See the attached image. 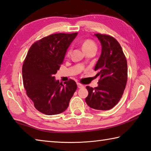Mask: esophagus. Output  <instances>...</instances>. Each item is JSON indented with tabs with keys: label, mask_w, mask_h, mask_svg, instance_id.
Masks as SVG:
<instances>
[{
	"label": "esophagus",
	"mask_w": 151,
	"mask_h": 151,
	"mask_svg": "<svg viewBox=\"0 0 151 151\" xmlns=\"http://www.w3.org/2000/svg\"><path fill=\"white\" fill-rule=\"evenodd\" d=\"M77 86H78V88H83V87H84V85H83V84H81V83H77Z\"/></svg>",
	"instance_id": "obj_1"
}]
</instances>
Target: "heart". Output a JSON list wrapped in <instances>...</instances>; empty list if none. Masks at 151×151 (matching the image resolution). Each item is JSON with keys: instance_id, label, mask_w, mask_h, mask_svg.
I'll return each instance as SVG.
<instances>
[{"instance_id": "heart-1", "label": "heart", "mask_w": 151, "mask_h": 151, "mask_svg": "<svg viewBox=\"0 0 151 151\" xmlns=\"http://www.w3.org/2000/svg\"><path fill=\"white\" fill-rule=\"evenodd\" d=\"M82 48H83V50L86 53V52L91 50H97V45L93 41L90 40H86L82 43ZM70 50H68L67 55L68 56L70 55Z\"/></svg>"}]
</instances>
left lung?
I'll return each mask as SVG.
<instances>
[{"mask_svg":"<svg viewBox=\"0 0 151 151\" xmlns=\"http://www.w3.org/2000/svg\"><path fill=\"white\" fill-rule=\"evenodd\" d=\"M102 45V53L94 70L100 76L98 86L86 89L85 101L90 108L98 110L113 108L122 97L127 81V63L121 45L109 35L94 34Z\"/></svg>","mask_w":151,"mask_h":151,"instance_id":"left-lung-1","label":"left lung"}]
</instances>
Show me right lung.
Listing matches in <instances>:
<instances>
[{"instance_id": "right-lung-1", "label": "right lung", "mask_w": 151, "mask_h": 151, "mask_svg": "<svg viewBox=\"0 0 151 151\" xmlns=\"http://www.w3.org/2000/svg\"><path fill=\"white\" fill-rule=\"evenodd\" d=\"M77 35L52 34L35 42L29 49L22 66L24 86L35 108L43 114L51 116L65 111L77 88L74 81L63 84L54 76Z\"/></svg>"}]
</instances>
